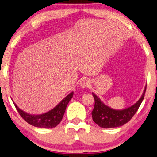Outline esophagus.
I'll use <instances>...</instances> for the list:
<instances>
[{"instance_id":"1","label":"esophagus","mask_w":157,"mask_h":157,"mask_svg":"<svg viewBox=\"0 0 157 157\" xmlns=\"http://www.w3.org/2000/svg\"><path fill=\"white\" fill-rule=\"evenodd\" d=\"M79 85L83 88H86V87H88L89 85V80L87 78H85V77H82V78H81L80 81H79Z\"/></svg>"}]
</instances>
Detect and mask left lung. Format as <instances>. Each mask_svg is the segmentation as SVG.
<instances>
[{
	"label": "left lung",
	"instance_id": "1",
	"mask_svg": "<svg viewBox=\"0 0 157 157\" xmlns=\"http://www.w3.org/2000/svg\"><path fill=\"white\" fill-rule=\"evenodd\" d=\"M146 90V86L145 87L141 97L136 104L121 110L114 109L106 106L94 93H92L93 98L95 99L94 108L92 112L93 120L98 126L104 128H117L124 125L131 120V118L138 111L140 104L144 100Z\"/></svg>",
	"mask_w": 157,
	"mask_h": 157
}]
</instances>
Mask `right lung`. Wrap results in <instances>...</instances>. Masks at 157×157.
Wrapping results in <instances>:
<instances>
[{"label":"right lung","mask_w":157,"mask_h":157,"mask_svg":"<svg viewBox=\"0 0 157 157\" xmlns=\"http://www.w3.org/2000/svg\"><path fill=\"white\" fill-rule=\"evenodd\" d=\"M73 94L74 93L71 92L54 108L41 114H29L20 109L14 102L13 101V103L20 116L29 124L37 128H53L58 125L62 120L67 104L72 99Z\"/></svg>","instance_id":"obj_1"}]
</instances>
